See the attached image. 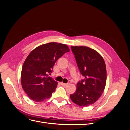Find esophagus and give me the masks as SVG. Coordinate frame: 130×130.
Listing matches in <instances>:
<instances>
[{"label": "esophagus", "instance_id": "34e87169", "mask_svg": "<svg viewBox=\"0 0 130 130\" xmlns=\"http://www.w3.org/2000/svg\"><path fill=\"white\" fill-rule=\"evenodd\" d=\"M61 85L62 86H66L68 85V84H65V83H63V82H61Z\"/></svg>", "mask_w": 130, "mask_h": 130}]
</instances>
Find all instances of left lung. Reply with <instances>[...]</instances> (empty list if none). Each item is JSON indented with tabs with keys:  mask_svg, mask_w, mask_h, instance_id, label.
I'll return each mask as SVG.
<instances>
[{
	"mask_svg": "<svg viewBox=\"0 0 130 130\" xmlns=\"http://www.w3.org/2000/svg\"><path fill=\"white\" fill-rule=\"evenodd\" d=\"M71 49L85 78L78 82L76 92L70 97L75 104L86 107L95 103L104 92L106 82L105 63L99 53L89 47L72 46Z\"/></svg>",
	"mask_w": 130,
	"mask_h": 130,
	"instance_id": "8db88e82",
	"label": "left lung"
}]
</instances>
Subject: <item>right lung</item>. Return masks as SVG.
<instances>
[{"label":"right lung","mask_w":130,"mask_h":130,"mask_svg":"<svg viewBox=\"0 0 130 130\" xmlns=\"http://www.w3.org/2000/svg\"><path fill=\"white\" fill-rule=\"evenodd\" d=\"M69 52L67 45L51 42L37 46L29 54L23 65L21 84L31 100L43 101L55 91L57 82L48 76V74L53 72L58 59Z\"/></svg>","instance_id":"right-lung-1"}]
</instances>
